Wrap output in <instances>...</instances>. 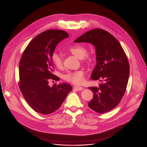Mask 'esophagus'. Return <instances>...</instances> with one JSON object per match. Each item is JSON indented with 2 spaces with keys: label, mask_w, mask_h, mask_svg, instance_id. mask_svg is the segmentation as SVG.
<instances>
[{
  "label": "esophagus",
  "mask_w": 147,
  "mask_h": 147,
  "mask_svg": "<svg viewBox=\"0 0 147 147\" xmlns=\"http://www.w3.org/2000/svg\"><path fill=\"white\" fill-rule=\"evenodd\" d=\"M74 89L78 90V91H80V90H82L84 88L83 87H80V86H74Z\"/></svg>",
  "instance_id": "34e87169"
}]
</instances>
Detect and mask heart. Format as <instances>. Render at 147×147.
Instances as JSON below:
<instances>
[{"mask_svg": "<svg viewBox=\"0 0 147 147\" xmlns=\"http://www.w3.org/2000/svg\"><path fill=\"white\" fill-rule=\"evenodd\" d=\"M69 51L79 59H82L84 61H88L89 57L86 54L87 49L83 45H75L69 48ZM52 61L55 67L58 69L62 67V59L60 55L57 53L53 54ZM63 79L68 82L75 85H80L84 82L85 72L83 70L75 71H69L63 75Z\"/></svg>", "mask_w": 147, "mask_h": 147, "instance_id": "b5f03b06", "label": "heart"}]
</instances>
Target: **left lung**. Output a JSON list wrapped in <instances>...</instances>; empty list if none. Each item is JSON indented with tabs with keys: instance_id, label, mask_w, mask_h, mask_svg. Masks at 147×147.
Returning <instances> with one entry per match:
<instances>
[{
	"instance_id": "left-lung-1",
	"label": "left lung",
	"mask_w": 147,
	"mask_h": 147,
	"mask_svg": "<svg viewBox=\"0 0 147 147\" xmlns=\"http://www.w3.org/2000/svg\"><path fill=\"white\" fill-rule=\"evenodd\" d=\"M74 42L94 46L97 63L90 78L103 80L99 87L89 88L93 93L89 107L99 113L112 110L123 98L129 74V63L121 45L113 35L100 28L85 32Z\"/></svg>"
}]
</instances>
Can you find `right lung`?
Listing matches in <instances>:
<instances>
[{
  "label": "right lung",
  "instance_id": "obj_1",
  "mask_svg": "<svg viewBox=\"0 0 147 147\" xmlns=\"http://www.w3.org/2000/svg\"><path fill=\"white\" fill-rule=\"evenodd\" d=\"M68 37L67 32L48 30L28 44L19 63V88L27 103L36 111L48 115L62 104L72 86L67 84L48 85L50 79L59 78L53 74L52 56L56 46Z\"/></svg>",
  "mask_w": 147,
  "mask_h": 147
}]
</instances>
